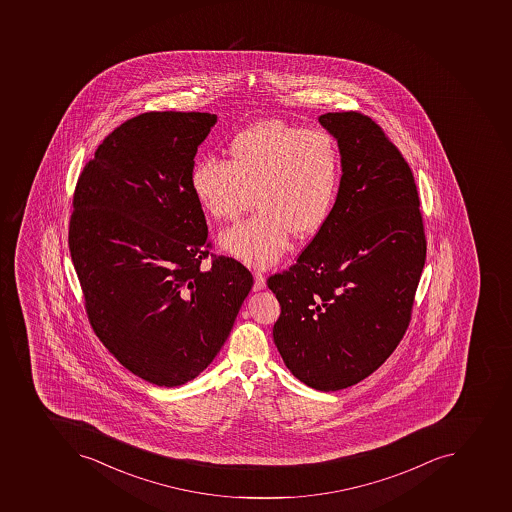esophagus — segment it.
Masks as SVG:
<instances>
[{
    "instance_id": "1",
    "label": "esophagus",
    "mask_w": 512,
    "mask_h": 512,
    "mask_svg": "<svg viewBox=\"0 0 512 512\" xmlns=\"http://www.w3.org/2000/svg\"><path fill=\"white\" fill-rule=\"evenodd\" d=\"M266 288V278H264V275L261 274V272H254V291H261Z\"/></svg>"
}]
</instances>
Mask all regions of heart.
<instances>
[{"instance_id": "heart-1", "label": "heart", "mask_w": 512, "mask_h": 512, "mask_svg": "<svg viewBox=\"0 0 512 512\" xmlns=\"http://www.w3.org/2000/svg\"><path fill=\"white\" fill-rule=\"evenodd\" d=\"M341 178L338 142L322 129L259 121L232 139L229 161L202 158L190 174L194 197L214 221L258 213L219 237L222 250L248 266L280 259L290 235L307 237L325 224Z\"/></svg>"}]
</instances>
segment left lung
Listing matches in <instances>:
<instances>
[{
    "mask_svg": "<svg viewBox=\"0 0 512 512\" xmlns=\"http://www.w3.org/2000/svg\"><path fill=\"white\" fill-rule=\"evenodd\" d=\"M318 121L341 152L336 202L296 264L267 286L282 307L274 343L286 367L331 392L360 383L399 346L426 237L415 178L383 129L359 112Z\"/></svg>",
    "mask_w": 512,
    "mask_h": 512,
    "instance_id": "obj_1",
    "label": "left lung"
}]
</instances>
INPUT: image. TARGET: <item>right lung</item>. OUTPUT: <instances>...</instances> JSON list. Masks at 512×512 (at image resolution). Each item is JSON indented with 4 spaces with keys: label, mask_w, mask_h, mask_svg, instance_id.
I'll return each mask as SVG.
<instances>
[{
    "label": "right lung",
    "mask_w": 512,
    "mask_h": 512,
    "mask_svg": "<svg viewBox=\"0 0 512 512\" xmlns=\"http://www.w3.org/2000/svg\"><path fill=\"white\" fill-rule=\"evenodd\" d=\"M218 117L147 112L105 137L73 195L69 246L97 338L134 375L189 383L229 338L253 275L208 258L190 187L198 145Z\"/></svg>",
    "instance_id": "right-lung-1"
}]
</instances>
